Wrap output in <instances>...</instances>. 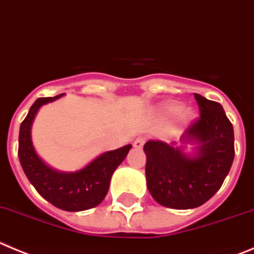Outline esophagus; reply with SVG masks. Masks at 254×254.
I'll return each instance as SVG.
<instances>
[{
  "instance_id": "obj_1",
  "label": "esophagus",
  "mask_w": 254,
  "mask_h": 254,
  "mask_svg": "<svg viewBox=\"0 0 254 254\" xmlns=\"http://www.w3.org/2000/svg\"><path fill=\"white\" fill-rule=\"evenodd\" d=\"M144 143H145V138H136L135 140H134V144H132V145H134V148H135V149H141V148H143V145H144Z\"/></svg>"
}]
</instances>
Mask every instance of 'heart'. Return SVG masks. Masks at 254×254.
Instances as JSON below:
<instances>
[{"label": "heart", "mask_w": 254, "mask_h": 254, "mask_svg": "<svg viewBox=\"0 0 254 254\" xmlns=\"http://www.w3.org/2000/svg\"><path fill=\"white\" fill-rule=\"evenodd\" d=\"M158 114L163 118L172 116L170 123V130L172 132H178L185 125L193 122L196 114L190 107H182L178 102H163L159 105Z\"/></svg>", "instance_id": "b5f03b06"}]
</instances>
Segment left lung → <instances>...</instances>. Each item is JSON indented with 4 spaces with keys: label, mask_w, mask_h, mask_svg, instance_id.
Returning <instances> with one entry per match:
<instances>
[{
    "label": "left lung",
    "mask_w": 254,
    "mask_h": 254,
    "mask_svg": "<svg viewBox=\"0 0 254 254\" xmlns=\"http://www.w3.org/2000/svg\"><path fill=\"white\" fill-rule=\"evenodd\" d=\"M200 119L187 127L181 144L149 140L145 177L150 195L171 209H195L215 195L234 159V131L223 106L195 93ZM187 143L194 145L186 153Z\"/></svg>",
    "instance_id": "1"
}]
</instances>
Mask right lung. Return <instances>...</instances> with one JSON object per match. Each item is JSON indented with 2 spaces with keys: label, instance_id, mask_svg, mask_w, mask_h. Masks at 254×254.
<instances>
[{
  "label": "right lung",
  "instance_id": "1",
  "mask_svg": "<svg viewBox=\"0 0 254 254\" xmlns=\"http://www.w3.org/2000/svg\"><path fill=\"white\" fill-rule=\"evenodd\" d=\"M63 95L38 99L30 107L20 127L19 159L27 180L45 200L65 211H83L101 204L109 191L111 176L125 159L131 144L102 153L76 172H62L48 166L34 148L31 125L43 105Z\"/></svg>",
  "mask_w": 254,
  "mask_h": 254
}]
</instances>
